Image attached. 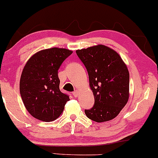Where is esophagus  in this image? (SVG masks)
Masks as SVG:
<instances>
[{"instance_id":"34e87169","label":"esophagus","mask_w":158,"mask_h":158,"mask_svg":"<svg viewBox=\"0 0 158 158\" xmlns=\"http://www.w3.org/2000/svg\"><path fill=\"white\" fill-rule=\"evenodd\" d=\"M73 95H74V97H77L79 95V91L78 90H74L73 92Z\"/></svg>"}]
</instances>
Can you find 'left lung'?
Masks as SVG:
<instances>
[{
	"instance_id": "8db88e82",
	"label": "left lung",
	"mask_w": 158,
	"mask_h": 158,
	"mask_svg": "<svg viewBox=\"0 0 158 158\" xmlns=\"http://www.w3.org/2000/svg\"><path fill=\"white\" fill-rule=\"evenodd\" d=\"M87 68L94 105L85 110L89 118L97 123L110 121L126 106L129 96V73L119 55L103 45L76 51Z\"/></svg>"
}]
</instances>
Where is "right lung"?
Returning <instances> with one entry per match:
<instances>
[{"label": "right lung", "instance_id": "right-lung-1", "mask_svg": "<svg viewBox=\"0 0 158 158\" xmlns=\"http://www.w3.org/2000/svg\"><path fill=\"white\" fill-rule=\"evenodd\" d=\"M73 52L52 48L34 54L24 66L19 81L21 98L34 118L52 122L62 113L69 96L60 91L58 70Z\"/></svg>", "mask_w": 158, "mask_h": 158}]
</instances>
